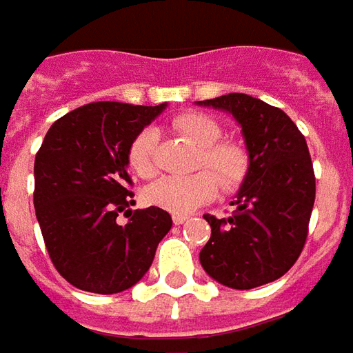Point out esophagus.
Returning a JSON list of instances; mask_svg holds the SVG:
<instances>
[{"label":"esophagus","instance_id":"obj_1","mask_svg":"<svg viewBox=\"0 0 353 353\" xmlns=\"http://www.w3.org/2000/svg\"><path fill=\"white\" fill-rule=\"evenodd\" d=\"M186 221H188L186 214H172V222H174L176 226H181V224H184Z\"/></svg>","mask_w":353,"mask_h":353}]
</instances>
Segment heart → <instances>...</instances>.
Returning a JSON list of instances; mask_svg holds the SVG:
<instances>
[{
    "label": "heart",
    "mask_w": 353,
    "mask_h": 353,
    "mask_svg": "<svg viewBox=\"0 0 353 353\" xmlns=\"http://www.w3.org/2000/svg\"><path fill=\"white\" fill-rule=\"evenodd\" d=\"M172 129L188 137L201 148L197 167L201 171L184 176H163L144 190L146 203L157 209L186 214L197 205L211 201L219 194V188L226 192L241 188L251 172V154L241 142L221 141L222 127L201 112H184L172 117ZM157 131L144 127L132 139L127 161L132 171L142 179H150L156 172Z\"/></svg>",
    "instance_id": "1"
}]
</instances>
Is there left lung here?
Listing matches in <instances>:
<instances>
[{
  "label": "left lung",
  "mask_w": 353,
  "mask_h": 353,
  "mask_svg": "<svg viewBox=\"0 0 353 353\" xmlns=\"http://www.w3.org/2000/svg\"><path fill=\"white\" fill-rule=\"evenodd\" d=\"M230 112L241 125L251 172L228 219L205 214L211 226L199 261L219 283L254 289L287 274L301 256L316 201L308 144L283 110L243 92L199 102Z\"/></svg>",
  "instance_id": "left-lung-1"
}]
</instances>
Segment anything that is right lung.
<instances>
[{
  "label": "right lung",
  "instance_id": "obj_1",
  "mask_svg": "<svg viewBox=\"0 0 353 353\" xmlns=\"http://www.w3.org/2000/svg\"><path fill=\"white\" fill-rule=\"evenodd\" d=\"M159 106L91 102L51 125L34 163V207L57 272L77 289L114 294L137 283L171 230V214L137 209L127 152ZM119 212L132 216L119 227Z\"/></svg>",
  "mask_w": 353,
  "mask_h": 353
}]
</instances>
